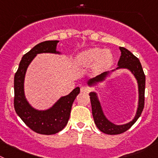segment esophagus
I'll list each match as a JSON object with an SVG mask.
<instances>
[{"label": "esophagus", "instance_id": "obj_1", "mask_svg": "<svg viewBox=\"0 0 158 158\" xmlns=\"http://www.w3.org/2000/svg\"><path fill=\"white\" fill-rule=\"evenodd\" d=\"M89 91H90L89 88H87V87H81V93L88 94V93H89Z\"/></svg>", "mask_w": 158, "mask_h": 158}]
</instances>
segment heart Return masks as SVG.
Instances as JSON below:
<instances>
[{
	"mask_svg": "<svg viewBox=\"0 0 158 158\" xmlns=\"http://www.w3.org/2000/svg\"><path fill=\"white\" fill-rule=\"evenodd\" d=\"M77 66L82 68H88L94 66L96 69H105L109 67L112 62V52L109 49L93 47L84 50L75 57Z\"/></svg>",
	"mask_w": 158,
	"mask_h": 158,
	"instance_id": "heart-1",
	"label": "heart"
}]
</instances>
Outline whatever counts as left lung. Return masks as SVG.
Masks as SVG:
<instances>
[{"label": "left lung", "instance_id": "1", "mask_svg": "<svg viewBox=\"0 0 158 158\" xmlns=\"http://www.w3.org/2000/svg\"><path fill=\"white\" fill-rule=\"evenodd\" d=\"M121 56L118 62V67L111 71H106L101 73L98 76L89 79L87 81L90 88H93L99 84L102 83L107 79L109 75L113 72L121 69H127L131 72L132 74L136 78L138 86V105L136 109V115L134 118L129 123L117 125L112 123L107 118L103 111L102 106L98 98V93L95 91H91L89 93L90 99H91V109H92V115L94 118V123L99 130L102 133L109 135H116L124 133L130 128L136 122V120L140 116L142 111L144 107V92H145V75L143 70L142 66L139 59L136 57L130 51L124 47H119Z\"/></svg>", "mask_w": 158, "mask_h": 158}]
</instances>
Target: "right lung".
Wrapping results in <instances>:
<instances>
[{
  "mask_svg": "<svg viewBox=\"0 0 158 158\" xmlns=\"http://www.w3.org/2000/svg\"><path fill=\"white\" fill-rule=\"evenodd\" d=\"M58 40L40 43L22 56L19 69L15 75L14 106L16 113L31 130L43 135H52L61 131L68 123L72 105L80 93L77 87L69 94L60 98L50 108L36 109L28 102L25 94V77L31 61L40 53L61 54L56 50Z\"/></svg>",
  "mask_w": 158,
  "mask_h": 158,
  "instance_id": "right-lung-1",
  "label": "right lung"
}]
</instances>
